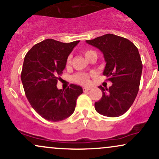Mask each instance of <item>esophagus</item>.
Wrapping results in <instances>:
<instances>
[{
    "label": "esophagus",
    "instance_id": "34e87169",
    "mask_svg": "<svg viewBox=\"0 0 159 159\" xmlns=\"http://www.w3.org/2000/svg\"><path fill=\"white\" fill-rule=\"evenodd\" d=\"M89 90H90V88L89 87H83V91L84 92H87V91H89Z\"/></svg>",
    "mask_w": 159,
    "mask_h": 159
}]
</instances>
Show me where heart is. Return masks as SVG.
Returning a JSON list of instances; mask_svg holds the SVG:
<instances>
[{"instance_id":"b5f03b06","label":"heart","mask_w":159,"mask_h":159,"mask_svg":"<svg viewBox=\"0 0 159 159\" xmlns=\"http://www.w3.org/2000/svg\"><path fill=\"white\" fill-rule=\"evenodd\" d=\"M84 55L89 60V58L93 55L96 54L95 52L93 49H86V50L83 51ZM72 63V55H69L66 59V66H70ZM72 81L75 83L81 85H87L89 83V75L84 72H78L75 75H74L72 77Z\"/></svg>"}]
</instances>
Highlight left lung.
Masks as SVG:
<instances>
[{"label":"left lung","mask_w":159,"mask_h":159,"mask_svg":"<svg viewBox=\"0 0 159 159\" xmlns=\"http://www.w3.org/2000/svg\"><path fill=\"white\" fill-rule=\"evenodd\" d=\"M86 42L103 53L107 63L103 75L112 83L108 89L98 87L103 95L95 103V110L107 117H118L129 110L139 92L142 72L139 50L127 38L112 34Z\"/></svg>","instance_id":"1"}]
</instances>
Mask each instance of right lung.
<instances>
[{
  "label": "right lung",
  "instance_id": "add662e5",
  "mask_svg": "<svg viewBox=\"0 0 159 159\" xmlns=\"http://www.w3.org/2000/svg\"><path fill=\"white\" fill-rule=\"evenodd\" d=\"M80 41L62 43L46 39L34 45L24 58L21 81L32 107L44 119L60 121L73 113L78 97L83 93L80 86L58 89L66 59Z\"/></svg>",
  "mask_w": 159,
  "mask_h": 159
}]
</instances>
